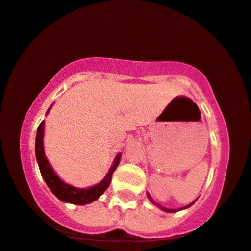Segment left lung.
<instances>
[{
    "label": "left lung",
    "mask_w": 251,
    "mask_h": 251,
    "mask_svg": "<svg viewBox=\"0 0 251 251\" xmlns=\"http://www.w3.org/2000/svg\"><path fill=\"white\" fill-rule=\"evenodd\" d=\"M147 196H148V199H149V201L152 203V204H155L156 207L157 208H160L161 210H163V211H166V213H176V211H179V210H184V209H188V208H190L191 205L194 204V203L196 202V200L194 202H191L190 204H188V205H185V207H183V208H179V209H168V208H164V207H162V205H160L158 204V203H156L155 201H154V199H152L151 196H150V194L149 193H147Z\"/></svg>",
    "instance_id": "8db88e82"
}]
</instances>
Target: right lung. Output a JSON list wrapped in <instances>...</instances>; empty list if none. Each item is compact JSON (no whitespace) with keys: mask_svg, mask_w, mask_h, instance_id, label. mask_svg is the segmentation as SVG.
Segmentation results:
<instances>
[{"mask_svg":"<svg viewBox=\"0 0 251 251\" xmlns=\"http://www.w3.org/2000/svg\"><path fill=\"white\" fill-rule=\"evenodd\" d=\"M52 104L50 105L48 110H47L46 115L49 114L50 109H51ZM43 137H44V121L40 123L36 132V141H35V154H36V161L38 163V168H40L41 175L46 182L47 185L51 193L57 197L58 200L64 203H72V204L77 205H84L88 203H91L96 201L100 196L107 190L111 182V176L115 172L117 166H119L121 160V152L116 155L115 157L113 166L105 177L102 179L100 183H97L93 187L89 188H77L74 187L72 184H68L63 179L58 177L57 174L52 169L51 164L49 163L48 158H47L46 152H44V144H43Z\"/></svg>","mask_w":251,"mask_h":251,"instance_id":"obj_1","label":"right lung"}]
</instances>
